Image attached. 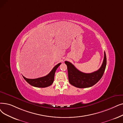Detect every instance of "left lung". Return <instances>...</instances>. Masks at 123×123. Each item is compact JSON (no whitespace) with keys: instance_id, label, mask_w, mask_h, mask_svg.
Here are the masks:
<instances>
[{"instance_id":"1","label":"left lung","mask_w":123,"mask_h":123,"mask_svg":"<svg viewBox=\"0 0 123 123\" xmlns=\"http://www.w3.org/2000/svg\"><path fill=\"white\" fill-rule=\"evenodd\" d=\"M67 66L69 82L71 85L78 88H87L97 83L102 77L106 65L105 53L102 65L98 70L90 73H85L78 70L72 64L65 61Z\"/></svg>"}]
</instances>
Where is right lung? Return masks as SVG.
Listing matches in <instances>:
<instances>
[{
    "label": "right lung",
    "instance_id": "add662e5",
    "mask_svg": "<svg viewBox=\"0 0 123 123\" xmlns=\"http://www.w3.org/2000/svg\"><path fill=\"white\" fill-rule=\"evenodd\" d=\"M61 64V63L58 64L52 69L51 71L46 76L36 79H28L24 76L23 77L25 80L31 86L36 87L44 88L49 86L53 83L54 80V75L56 69Z\"/></svg>",
    "mask_w": 123,
    "mask_h": 123
}]
</instances>
